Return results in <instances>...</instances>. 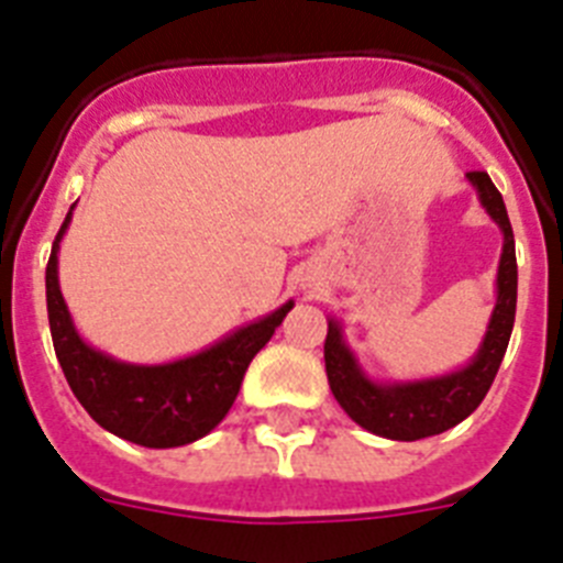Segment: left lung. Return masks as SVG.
Here are the masks:
<instances>
[{
	"mask_svg": "<svg viewBox=\"0 0 563 563\" xmlns=\"http://www.w3.org/2000/svg\"><path fill=\"white\" fill-rule=\"evenodd\" d=\"M468 185L490 221L503 232V255L496 266V302L477 353L452 373L427 378L382 382L373 378L358 362L344 328L336 317H328L325 373L339 407L356 420L358 427L387 440H420L457 427L483 404L485 393L496 378V369L508 351L516 317V244L508 210L488 174H465Z\"/></svg>",
	"mask_w": 563,
	"mask_h": 563,
	"instance_id": "left-lung-1",
	"label": "left lung"
}]
</instances>
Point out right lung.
I'll return each instance as SVG.
<instances>
[{
	"instance_id": "obj_1",
	"label": "right lung",
	"mask_w": 563,
	"mask_h": 563,
	"mask_svg": "<svg viewBox=\"0 0 563 563\" xmlns=\"http://www.w3.org/2000/svg\"><path fill=\"white\" fill-rule=\"evenodd\" d=\"M75 205L55 235L47 263V313L55 356L80 407L106 432L145 449L196 443L219 427L244 382L255 353L294 308H280L235 328L199 353L159 364H136L98 351L80 336L58 283V252Z\"/></svg>"
}]
</instances>
